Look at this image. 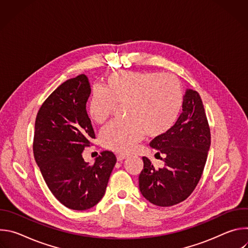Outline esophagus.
Masks as SVG:
<instances>
[{"instance_id": "34e87169", "label": "esophagus", "mask_w": 248, "mask_h": 248, "mask_svg": "<svg viewBox=\"0 0 248 248\" xmlns=\"http://www.w3.org/2000/svg\"><path fill=\"white\" fill-rule=\"evenodd\" d=\"M117 158H118V161H123V160L126 159L127 156H125V155H124V154H120V155H118Z\"/></svg>"}]
</instances>
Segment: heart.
Wrapping results in <instances>:
<instances>
[{
    "mask_svg": "<svg viewBox=\"0 0 248 248\" xmlns=\"http://www.w3.org/2000/svg\"><path fill=\"white\" fill-rule=\"evenodd\" d=\"M123 104L129 121L112 123L102 130L100 140L106 148L129 154L145 133L159 137L175 124L183 110L184 89L175 77L163 73L116 72L106 78L105 88L93 90L89 115L103 124Z\"/></svg>",
    "mask_w": 248,
    "mask_h": 248,
    "instance_id": "b5f03b06",
    "label": "heart"
}]
</instances>
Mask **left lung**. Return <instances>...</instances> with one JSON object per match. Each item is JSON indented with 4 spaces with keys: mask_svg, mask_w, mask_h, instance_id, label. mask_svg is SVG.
Wrapping results in <instances>:
<instances>
[{
    "mask_svg": "<svg viewBox=\"0 0 248 248\" xmlns=\"http://www.w3.org/2000/svg\"><path fill=\"white\" fill-rule=\"evenodd\" d=\"M211 144V133L198 92L187 89L183 113L164 135L155 137L150 146L165 154V167L155 169L147 157L139 174V189L149 202L169 207L185 201L198 185Z\"/></svg>",
    "mask_w": 248,
    "mask_h": 248,
    "instance_id": "1",
    "label": "left lung"
}]
</instances>
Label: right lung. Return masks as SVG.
Listing matches in <instances>:
<instances>
[{"mask_svg": "<svg viewBox=\"0 0 248 248\" xmlns=\"http://www.w3.org/2000/svg\"><path fill=\"white\" fill-rule=\"evenodd\" d=\"M91 93L85 75L62 83L44 101L36 120L33 153L53 195L65 207L83 211L104 196L117 157L103 151L93 165L82 158L95 132L86 111Z\"/></svg>", "mask_w": 248, "mask_h": 248, "instance_id": "1", "label": "right lung"}]
</instances>
